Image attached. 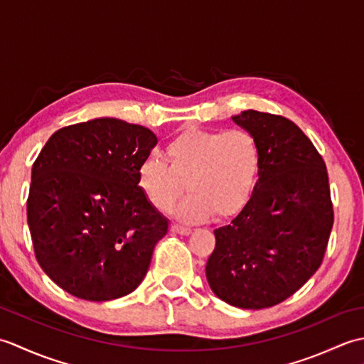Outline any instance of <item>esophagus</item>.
Masks as SVG:
<instances>
[{
  "label": "esophagus",
  "instance_id": "1",
  "mask_svg": "<svg viewBox=\"0 0 364 364\" xmlns=\"http://www.w3.org/2000/svg\"><path fill=\"white\" fill-rule=\"evenodd\" d=\"M170 230L173 231V233H176V235H183V236H188V235H191V228H188V227H181V225H176V223H173L172 227H170Z\"/></svg>",
  "mask_w": 364,
  "mask_h": 364
}]
</instances>
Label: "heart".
<instances>
[{"label": "heart", "mask_w": 364, "mask_h": 364, "mask_svg": "<svg viewBox=\"0 0 364 364\" xmlns=\"http://www.w3.org/2000/svg\"><path fill=\"white\" fill-rule=\"evenodd\" d=\"M167 164L146 158L137 167V186L154 210H172L184 189L191 194L175 208L181 222L197 223L215 213L237 215L258 188L262 154L245 129L186 128L166 145Z\"/></svg>", "instance_id": "obj_1"}]
</instances>
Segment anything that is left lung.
Segmentation results:
<instances>
[{
	"label": "left lung",
	"instance_id": "left-lung-1",
	"mask_svg": "<svg viewBox=\"0 0 364 364\" xmlns=\"http://www.w3.org/2000/svg\"><path fill=\"white\" fill-rule=\"evenodd\" d=\"M231 119L257 137L262 167L250 203L214 230L206 278L227 304L261 310L291 297L319 269L333 205L326 162L296 123L253 109Z\"/></svg>",
	"mask_w": 364,
	"mask_h": 364
}]
</instances>
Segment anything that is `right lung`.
<instances>
[{"label":"right lung","mask_w":364,"mask_h":364,"mask_svg":"<svg viewBox=\"0 0 364 364\" xmlns=\"http://www.w3.org/2000/svg\"><path fill=\"white\" fill-rule=\"evenodd\" d=\"M158 139L149 128L94 119L58 129L31 172L28 227L38 264L75 297L133 292L168 220L137 186Z\"/></svg>","instance_id":"add662e5"}]
</instances>
